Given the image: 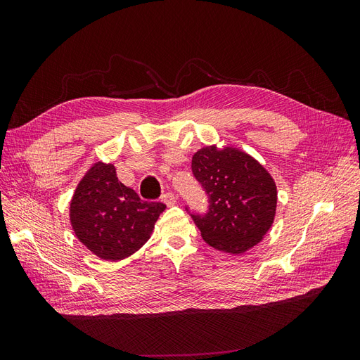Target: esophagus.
Instances as JSON below:
<instances>
[{
	"label": "esophagus",
	"instance_id": "1",
	"mask_svg": "<svg viewBox=\"0 0 360 360\" xmlns=\"http://www.w3.org/2000/svg\"><path fill=\"white\" fill-rule=\"evenodd\" d=\"M162 202H165L167 205H174L177 202V197L171 192H167V193L162 195Z\"/></svg>",
	"mask_w": 360,
	"mask_h": 360
}]
</instances>
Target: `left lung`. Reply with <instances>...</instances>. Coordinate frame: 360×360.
<instances>
[{"instance_id":"8db88e82","label":"left lung","mask_w":360,"mask_h":360,"mask_svg":"<svg viewBox=\"0 0 360 360\" xmlns=\"http://www.w3.org/2000/svg\"><path fill=\"white\" fill-rule=\"evenodd\" d=\"M192 172L209 195V213L192 214L207 245L238 255L263 240L278 204L264 165L234 146H205L192 156Z\"/></svg>"}]
</instances>
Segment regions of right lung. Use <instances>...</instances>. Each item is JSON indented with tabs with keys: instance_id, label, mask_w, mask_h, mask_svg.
Returning a JSON list of instances; mask_svg holds the SVG:
<instances>
[{
	"instance_id": "1",
	"label": "right lung",
	"mask_w": 360,
	"mask_h": 360,
	"mask_svg": "<svg viewBox=\"0 0 360 360\" xmlns=\"http://www.w3.org/2000/svg\"><path fill=\"white\" fill-rule=\"evenodd\" d=\"M162 202L143 201L117 179L112 163L86 169L70 200V225L78 240L105 261H120L143 248L155 230Z\"/></svg>"
}]
</instances>
